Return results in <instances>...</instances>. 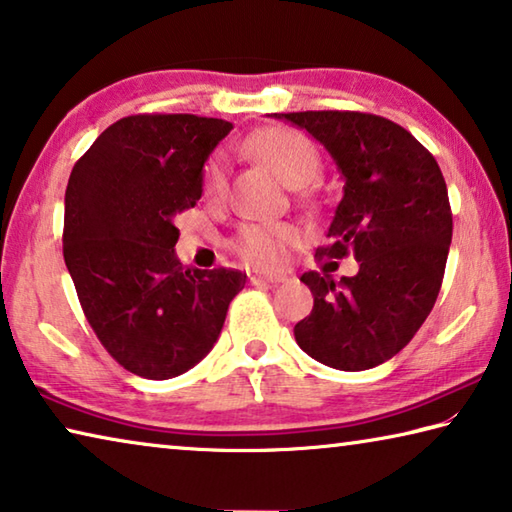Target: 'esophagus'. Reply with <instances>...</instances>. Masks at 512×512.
Listing matches in <instances>:
<instances>
[{
	"instance_id": "34e87169",
	"label": "esophagus",
	"mask_w": 512,
	"mask_h": 512,
	"mask_svg": "<svg viewBox=\"0 0 512 512\" xmlns=\"http://www.w3.org/2000/svg\"><path fill=\"white\" fill-rule=\"evenodd\" d=\"M248 280L253 284H262V282H268V284H277V282H284L287 277H284L282 273H262V271H248Z\"/></svg>"
}]
</instances>
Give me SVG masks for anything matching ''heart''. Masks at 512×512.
Wrapping results in <instances>:
<instances>
[{"label":"heart","instance_id":"heart-1","mask_svg":"<svg viewBox=\"0 0 512 512\" xmlns=\"http://www.w3.org/2000/svg\"><path fill=\"white\" fill-rule=\"evenodd\" d=\"M246 149L264 162L277 178L291 187L307 185L320 169V155L305 135L293 128L273 126L255 133ZM225 189L223 155H212L203 169V192L219 196ZM302 237L293 223H246L232 239V250L244 262L259 268H275L287 257V248L296 246Z\"/></svg>","mask_w":512,"mask_h":512}]
</instances>
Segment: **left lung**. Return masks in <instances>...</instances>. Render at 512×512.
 I'll use <instances>...</instances> for the list:
<instances>
[{
  "mask_svg": "<svg viewBox=\"0 0 512 512\" xmlns=\"http://www.w3.org/2000/svg\"><path fill=\"white\" fill-rule=\"evenodd\" d=\"M316 137L345 180L318 257L354 253L359 273L334 282L300 277L314 309L293 327L311 359L336 370H368L395 357L436 305L452 207L438 162L391 119L352 110L275 112Z\"/></svg>",
  "mask_w": 512,
  "mask_h": 512,
  "instance_id": "left-lung-1",
  "label": "left lung"
}]
</instances>
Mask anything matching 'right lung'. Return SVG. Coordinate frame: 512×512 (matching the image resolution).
Returning <instances> with one entry per match:
<instances>
[{
  "mask_svg": "<svg viewBox=\"0 0 512 512\" xmlns=\"http://www.w3.org/2000/svg\"><path fill=\"white\" fill-rule=\"evenodd\" d=\"M230 131L212 117H124L69 176L67 271L97 339L133 375L171 379L194 368L246 284L235 268L183 266L173 250V221L201 198L203 164Z\"/></svg>",
  "mask_w": 512,
  "mask_h": 512,
  "instance_id": "obj_1",
  "label": "right lung"
}]
</instances>
